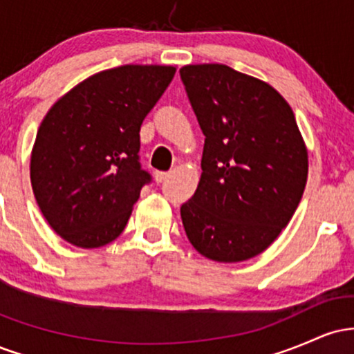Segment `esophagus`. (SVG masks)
Here are the masks:
<instances>
[{"instance_id":"34e87169","label":"esophagus","mask_w":354,"mask_h":354,"mask_svg":"<svg viewBox=\"0 0 354 354\" xmlns=\"http://www.w3.org/2000/svg\"><path fill=\"white\" fill-rule=\"evenodd\" d=\"M166 178H168V173H165V171H156V173H154V181H156L158 185H160V183H163Z\"/></svg>"}]
</instances>
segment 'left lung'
Listing matches in <instances>:
<instances>
[{
	"label": "left lung",
	"mask_w": 354,
	"mask_h": 354,
	"mask_svg": "<svg viewBox=\"0 0 354 354\" xmlns=\"http://www.w3.org/2000/svg\"><path fill=\"white\" fill-rule=\"evenodd\" d=\"M180 75L205 135L200 183L181 206L186 236L213 261L254 258L286 228L306 186L293 109L273 86L226 64H188Z\"/></svg>",
	"instance_id": "left-lung-1"
}]
</instances>
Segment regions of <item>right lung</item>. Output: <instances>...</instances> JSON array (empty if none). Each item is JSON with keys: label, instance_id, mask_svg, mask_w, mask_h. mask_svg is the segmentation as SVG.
Segmentation results:
<instances>
[{"label": "right lung", "instance_id": "1", "mask_svg": "<svg viewBox=\"0 0 354 354\" xmlns=\"http://www.w3.org/2000/svg\"><path fill=\"white\" fill-rule=\"evenodd\" d=\"M176 68L124 64L89 76L43 118L30 176L44 219L64 241L100 248L123 233L151 176L140 128Z\"/></svg>", "mask_w": 354, "mask_h": 354}]
</instances>
